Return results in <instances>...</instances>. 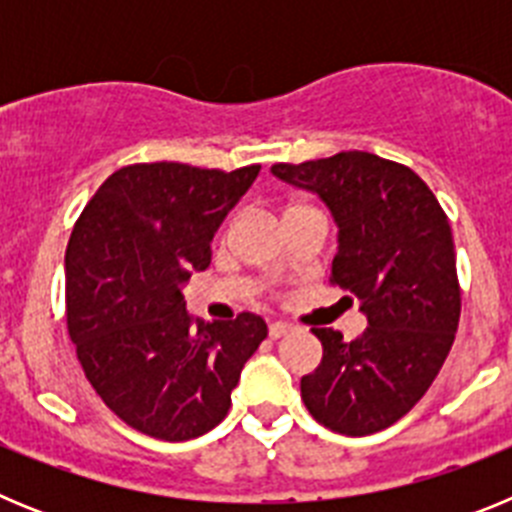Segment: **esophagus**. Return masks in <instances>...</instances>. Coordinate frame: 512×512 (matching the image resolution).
<instances>
[{
	"mask_svg": "<svg viewBox=\"0 0 512 512\" xmlns=\"http://www.w3.org/2000/svg\"><path fill=\"white\" fill-rule=\"evenodd\" d=\"M292 325L289 323H282V320H277V323H269V336L274 338V341H277V338H282V336H287V333H292Z\"/></svg>",
	"mask_w": 512,
	"mask_h": 512,
	"instance_id": "34e87169",
	"label": "esophagus"
}]
</instances>
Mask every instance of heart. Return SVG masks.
Returning a JSON list of instances; mask_svg holds the SVG:
<instances>
[{
  "mask_svg": "<svg viewBox=\"0 0 512 512\" xmlns=\"http://www.w3.org/2000/svg\"><path fill=\"white\" fill-rule=\"evenodd\" d=\"M297 207H300V205H297ZM297 207H289V210H297ZM289 210H287V212H289Z\"/></svg>",
  "mask_w": 512,
  "mask_h": 512,
  "instance_id": "b5f03b06",
  "label": "heart"
}]
</instances>
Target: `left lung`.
<instances>
[{"label":"left lung","mask_w":512,"mask_h":512,"mask_svg":"<svg viewBox=\"0 0 512 512\" xmlns=\"http://www.w3.org/2000/svg\"><path fill=\"white\" fill-rule=\"evenodd\" d=\"M271 174L325 202L338 225L330 282L366 315L354 341L312 328L323 361L300 382L305 408L343 436L384 431L431 387L459 328L449 217L413 169L366 151L274 164Z\"/></svg>","instance_id":"obj_1"}]
</instances>
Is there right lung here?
I'll return each instance as SVG.
<instances>
[{"label": "right lung", "instance_id": "add662e5", "mask_svg": "<svg viewBox=\"0 0 512 512\" xmlns=\"http://www.w3.org/2000/svg\"><path fill=\"white\" fill-rule=\"evenodd\" d=\"M259 171L122 166L76 220L66 248L69 336L104 405L146 436L212 431L266 338L253 312L194 320L182 292L192 271L210 266L212 235Z\"/></svg>", "mask_w": 512, "mask_h": 512}]
</instances>
